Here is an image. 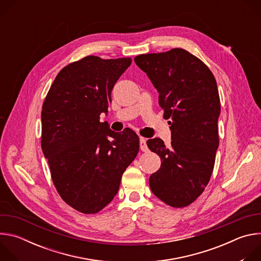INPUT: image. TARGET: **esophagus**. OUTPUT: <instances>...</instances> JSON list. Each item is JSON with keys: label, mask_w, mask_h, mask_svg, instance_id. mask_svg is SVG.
I'll return each mask as SVG.
<instances>
[{"label": "esophagus", "mask_w": 261, "mask_h": 261, "mask_svg": "<svg viewBox=\"0 0 261 261\" xmlns=\"http://www.w3.org/2000/svg\"><path fill=\"white\" fill-rule=\"evenodd\" d=\"M139 146H140V150L142 152H147L148 151V147L146 145V139L143 137H140L139 139Z\"/></svg>", "instance_id": "1"}]
</instances>
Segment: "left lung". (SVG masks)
Returning <instances> with one entry per match:
<instances>
[{"label":"left lung","instance_id":"1","mask_svg":"<svg viewBox=\"0 0 261 261\" xmlns=\"http://www.w3.org/2000/svg\"><path fill=\"white\" fill-rule=\"evenodd\" d=\"M134 61L157 89L171 125L169 146L160 138L146 141L162 161L150 176L151 190L172 207L187 206L203 192L215 165L221 109L216 80L202 61L182 48Z\"/></svg>","mask_w":261,"mask_h":261}]
</instances>
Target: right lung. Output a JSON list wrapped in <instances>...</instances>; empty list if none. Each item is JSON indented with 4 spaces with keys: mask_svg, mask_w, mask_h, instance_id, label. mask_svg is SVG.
Returning <instances> with one entry per match:
<instances>
[{
    "mask_svg": "<svg viewBox=\"0 0 261 261\" xmlns=\"http://www.w3.org/2000/svg\"><path fill=\"white\" fill-rule=\"evenodd\" d=\"M131 62L88 56L71 63L59 72L42 106L41 147L54 185L67 204L84 214H96L114 199L139 150L133 130L116 133L100 122Z\"/></svg>",
    "mask_w": 261,
    "mask_h": 261,
    "instance_id": "1",
    "label": "right lung"
}]
</instances>
